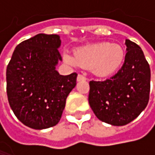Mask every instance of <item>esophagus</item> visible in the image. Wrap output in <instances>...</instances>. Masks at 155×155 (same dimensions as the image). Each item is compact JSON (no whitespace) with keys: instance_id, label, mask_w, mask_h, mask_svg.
<instances>
[{"instance_id":"esophagus-1","label":"esophagus","mask_w":155,"mask_h":155,"mask_svg":"<svg viewBox=\"0 0 155 155\" xmlns=\"http://www.w3.org/2000/svg\"><path fill=\"white\" fill-rule=\"evenodd\" d=\"M86 80V77L82 74H78L77 76V81H85Z\"/></svg>"}]
</instances>
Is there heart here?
<instances>
[{
	"instance_id": "b5f03b06",
	"label": "heart",
	"mask_w": 155,
	"mask_h": 155,
	"mask_svg": "<svg viewBox=\"0 0 155 155\" xmlns=\"http://www.w3.org/2000/svg\"><path fill=\"white\" fill-rule=\"evenodd\" d=\"M126 57L124 47L119 44L101 42L81 47L74 54L64 51V61L73 67L92 69L100 77H108L116 74L122 66Z\"/></svg>"
}]
</instances>
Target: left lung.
Instances as JSON below:
<instances>
[{
  "mask_svg": "<svg viewBox=\"0 0 155 155\" xmlns=\"http://www.w3.org/2000/svg\"><path fill=\"white\" fill-rule=\"evenodd\" d=\"M121 69L105 81H91L89 104L96 117L112 126H125L146 108L150 94V66L141 47L126 40Z\"/></svg>",
  "mask_w": 155,
  "mask_h": 155,
  "instance_id": "8db88e82",
  "label": "left lung"
}]
</instances>
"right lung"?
Listing matches in <instances>:
<instances>
[{"mask_svg":"<svg viewBox=\"0 0 155 155\" xmlns=\"http://www.w3.org/2000/svg\"><path fill=\"white\" fill-rule=\"evenodd\" d=\"M58 35L38 34L16 47L7 66V96L18 119L33 129L55 126L66 98L76 85L77 74L61 75Z\"/></svg>","mask_w":155,"mask_h":155,"instance_id":"right-lung-1","label":"right lung"}]
</instances>
